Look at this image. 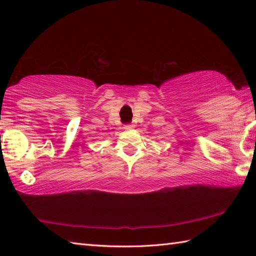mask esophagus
Returning <instances> with one entry per match:
<instances>
[{
    "label": "esophagus",
    "mask_w": 256,
    "mask_h": 256,
    "mask_svg": "<svg viewBox=\"0 0 256 256\" xmlns=\"http://www.w3.org/2000/svg\"><path fill=\"white\" fill-rule=\"evenodd\" d=\"M134 128L133 124H126V125H125V126H124L125 130H130V128Z\"/></svg>",
    "instance_id": "obj_1"
}]
</instances>
